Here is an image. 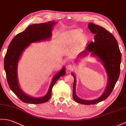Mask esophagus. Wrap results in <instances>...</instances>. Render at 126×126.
<instances>
[{
	"label": "esophagus",
	"mask_w": 126,
	"mask_h": 126,
	"mask_svg": "<svg viewBox=\"0 0 126 126\" xmlns=\"http://www.w3.org/2000/svg\"><path fill=\"white\" fill-rule=\"evenodd\" d=\"M66 70H68V71H71V70H72L73 69V66L72 65H71V64H69V65L66 66Z\"/></svg>",
	"instance_id": "esophagus-1"
}]
</instances>
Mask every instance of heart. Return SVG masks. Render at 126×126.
Segmentation results:
<instances>
[{"label": "heart", "instance_id": "heart-1", "mask_svg": "<svg viewBox=\"0 0 126 126\" xmlns=\"http://www.w3.org/2000/svg\"><path fill=\"white\" fill-rule=\"evenodd\" d=\"M83 31L80 29H75L65 32L64 34L63 38L64 42L66 43H72L80 39V44L86 43L89 40V36L84 35Z\"/></svg>", "mask_w": 126, "mask_h": 126}]
</instances>
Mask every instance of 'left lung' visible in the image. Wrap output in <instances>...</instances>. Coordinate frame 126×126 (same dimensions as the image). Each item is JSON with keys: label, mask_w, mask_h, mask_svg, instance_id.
<instances>
[{"label": "left lung", "mask_w": 126, "mask_h": 126, "mask_svg": "<svg viewBox=\"0 0 126 126\" xmlns=\"http://www.w3.org/2000/svg\"><path fill=\"white\" fill-rule=\"evenodd\" d=\"M90 31L94 34V41L91 42L85 50L78 55V57L86 56L91 52V55L96 57L103 64L108 77L107 86L102 95L98 98L92 100L81 99L76 93V77L74 73L71 75L74 78L73 85V98L77 103L84 105H93L107 99L112 93L118 81L120 72L121 54L118 42L113 35L104 28L90 23Z\"/></svg>", "instance_id": "8db88e82"}]
</instances>
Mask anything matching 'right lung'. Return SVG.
<instances>
[{"label": "right lung", "mask_w": 126, "mask_h": 126, "mask_svg": "<svg viewBox=\"0 0 126 126\" xmlns=\"http://www.w3.org/2000/svg\"><path fill=\"white\" fill-rule=\"evenodd\" d=\"M57 22L54 21L47 23L33 24L20 33L11 41L4 58V69L7 82L11 90L22 101L26 103L39 104L48 101L51 95L52 87L61 76L65 75V67L58 72L52 78L47 93L39 98L32 97L20 88L17 78V64L25 49L31 43L50 39L52 30Z\"/></svg>", "instance_id": "1"}]
</instances>
